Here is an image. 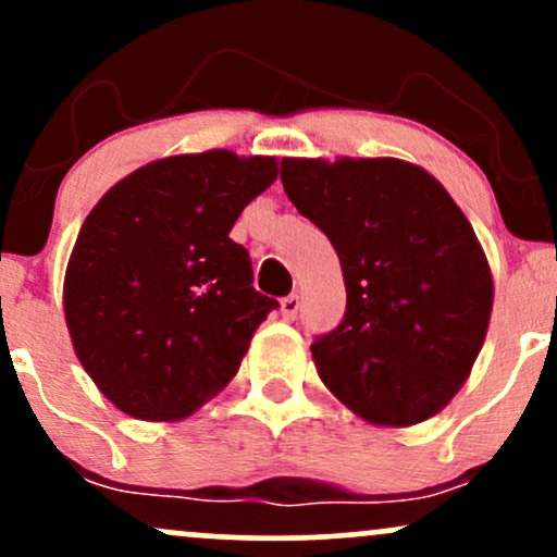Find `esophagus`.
<instances>
[{
    "mask_svg": "<svg viewBox=\"0 0 557 557\" xmlns=\"http://www.w3.org/2000/svg\"><path fill=\"white\" fill-rule=\"evenodd\" d=\"M280 309H283V317L287 319V322H293V319L298 317L300 298L296 296V293H290V296H285L283 300H280Z\"/></svg>",
    "mask_w": 557,
    "mask_h": 557,
    "instance_id": "esophagus-1",
    "label": "esophagus"
}]
</instances>
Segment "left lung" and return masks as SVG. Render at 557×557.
I'll return each instance as SVG.
<instances>
[{"mask_svg": "<svg viewBox=\"0 0 557 557\" xmlns=\"http://www.w3.org/2000/svg\"><path fill=\"white\" fill-rule=\"evenodd\" d=\"M280 181L343 267V322L311 343L322 382L374 424L434 417L487 335L492 274L474 227L400 159H283Z\"/></svg>", "mask_w": 557, "mask_h": 557, "instance_id": "1", "label": "left lung"}]
</instances>
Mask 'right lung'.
Instances as JSON below:
<instances>
[{
	"mask_svg": "<svg viewBox=\"0 0 557 557\" xmlns=\"http://www.w3.org/2000/svg\"><path fill=\"white\" fill-rule=\"evenodd\" d=\"M277 159L168 157L120 181L83 222L65 274V319L96 387L127 417L194 413L238 372L277 300L253 287L230 238Z\"/></svg>",
	"mask_w": 557,
	"mask_h": 557,
	"instance_id": "right-lung-1",
	"label": "right lung"
}]
</instances>
